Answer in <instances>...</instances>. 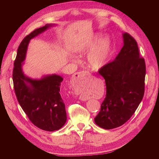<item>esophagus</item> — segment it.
I'll list each match as a JSON object with an SVG mask.
<instances>
[{"mask_svg": "<svg viewBox=\"0 0 159 159\" xmlns=\"http://www.w3.org/2000/svg\"><path fill=\"white\" fill-rule=\"evenodd\" d=\"M90 74L89 73V71H81L79 72H77L75 73L73 77V82H78V81H80L81 79H82L84 76L89 75ZM86 100V99H85Z\"/></svg>", "mask_w": 159, "mask_h": 159, "instance_id": "esophagus-1", "label": "esophagus"}]
</instances>
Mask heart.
Segmentation results:
<instances>
[{
    "instance_id": "heart-1",
    "label": "heart",
    "mask_w": 159,
    "mask_h": 159,
    "mask_svg": "<svg viewBox=\"0 0 159 159\" xmlns=\"http://www.w3.org/2000/svg\"><path fill=\"white\" fill-rule=\"evenodd\" d=\"M94 42H91L88 45L91 50L94 46ZM109 50V43L107 40H103L91 52L88 56V63L91 69L98 70L106 62Z\"/></svg>"
}]
</instances>
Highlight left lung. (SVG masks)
<instances>
[{
    "instance_id": "obj_1",
    "label": "left lung",
    "mask_w": 159,
    "mask_h": 159,
    "mask_svg": "<svg viewBox=\"0 0 159 159\" xmlns=\"http://www.w3.org/2000/svg\"><path fill=\"white\" fill-rule=\"evenodd\" d=\"M124 45L115 59L99 70L106 85V96L95 123L105 129L121 126L131 117L145 92V61L137 43L128 33L123 34Z\"/></svg>"
}]
</instances>
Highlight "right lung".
<instances>
[{
    "instance_id": "obj_1",
    "label": "right lung",
    "mask_w": 159,
    "mask_h": 159,
    "mask_svg": "<svg viewBox=\"0 0 159 159\" xmlns=\"http://www.w3.org/2000/svg\"><path fill=\"white\" fill-rule=\"evenodd\" d=\"M52 26L46 25L37 28L24 38L18 46L12 73L19 104L35 126L47 131L60 129L66 121L65 104L60 93L63 78L54 74L40 80L30 79L24 74L22 64L30 40Z\"/></svg>"
}]
</instances>
